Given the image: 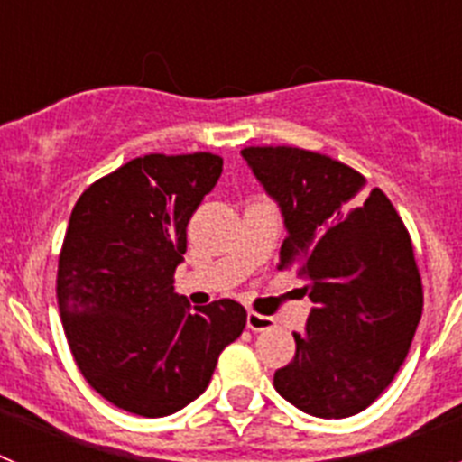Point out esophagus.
I'll list each match as a JSON object with an SVG mask.
<instances>
[{"label":"esophagus","mask_w":462,"mask_h":462,"mask_svg":"<svg viewBox=\"0 0 462 462\" xmlns=\"http://www.w3.org/2000/svg\"><path fill=\"white\" fill-rule=\"evenodd\" d=\"M275 326V319L273 317H266V314H259L254 312V310H250L247 312V328L254 330V333H259V330H268Z\"/></svg>","instance_id":"obj_1"}]
</instances>
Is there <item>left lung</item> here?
Segmentation results:
<instances>
[{
  "label": "left lung",
  "mask_w": 462,
  "mask_h": 462,
  "mask_svg": "<svg viewBox=\"0 0 462 462\" xmlns=\"http://www.w3.org/2000/svg\"><path fill=\"white\" fill-rule=\"evenodd\" d=\"M243 157L284 215L277 271L296 273L314 303L275 391L321 419L358 414L393 382L421 321L410 231L389 196L328 154L250 145Z\"/></svg>",
  "instance_id": "1"
}]
</instances>
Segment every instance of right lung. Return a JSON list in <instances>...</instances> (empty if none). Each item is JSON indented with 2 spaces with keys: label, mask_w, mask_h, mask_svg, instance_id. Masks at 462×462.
Here are the masks:
<instances>
[{
  "label": "right lung",
  "mask_w": 462,
  "mask_h": 462,
  "mask_svg": "<svg viewBox=\"0 0 462 462\" xmlns=\"http://www.w3.org/2000/svg\"><path fill=\"white\" fill-rule=\"evenodd\" d=\"M219 175V154H143L73 206L57 305L80 374L120 410L154 419L189 405L247 324L231 298L191 310L173 291L187 222Z\"/></svg>",
  "instance_id": "obj_1"
}]
</instances>
